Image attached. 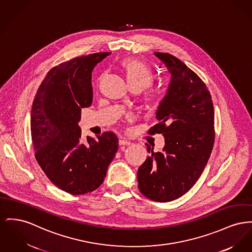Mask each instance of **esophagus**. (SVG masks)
<instances>
[{
    "label": "esophagus",
    "mask_w": 252,
    "mask_h": 252,
    "mask_svg": "<svg viewBox=\"0 0 252 252\" xmlns=\"http://www.w3.org/2000/svg\"><path fill=\"white\" fill-rule=\"evenodd\" d=\"M130 144H131L130 141H128V140H126V139L121 138V139L119 140V145H120V146H128V145H130Z\"/></svg>",
    "instance_id": "esophagus-1"
}]
</instances>
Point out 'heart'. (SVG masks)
I'll return each instance as SVG.
<instances>
[{
  "label": "heart",
  "instance_id": "b5f03b06",
  "mask_svg": "<svg viewBox=\"0 0 252 252\" xmlns=\"http://www.w3.org/2000/svg\"><path fill=\"white\" fill-rule=\"evenodd\" d=\"M121 66L125 71L127 83L132 90L140 91L153 84V73L144 63L133 58H126L121 62ZM145 99L148 104H155L157 101V93L154 90H149L147 92Z\"/></svg>",
  "mask_w": 252,
  "mask_h": 252
}]
</instances>
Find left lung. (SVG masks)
Returning a JSON list of instances; mask_svg holds the SVG:
<instances>
[{"label": "left lung", "mask_w": 252, "mask_h": 252, "mask_svg": "<svg viewBox=\"0 0 252 252\" xmlns=\"http://www.w3.org/2000/svg\"><path fill=\"white\" fill-rule=\"evenodd\" d=\"M171 73L166 95L156 111L158 123L148 134H163L164 147L138 168L139 190L156 202H169L188 192L201 176L214 141V107L202 79L182 61L155 52Z\"/></svg>", "instance_id": "obj_1"}]
</instances>
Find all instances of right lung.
I'll return each mask as SVG.
<instances>
[{
  "mask_svg": "<svg viewBox=\"0 0 252 252\" xmlns=\"http://www.w3.org/2000/svg\"><path fill=\"white\" fill-rule=\"evenodd\" d=\"M110 52L93 53L51 68L36 92L30 118L35 158L60 189L81 195L97 189L118 150V137L106 131L82 140L81 111L92 104L91 73Z\"/></svg>",
  "mask_w": 252,
  "mask_h": 252,
  "instance_id": "1",
  "label": "right lung"
}]
</instances>
